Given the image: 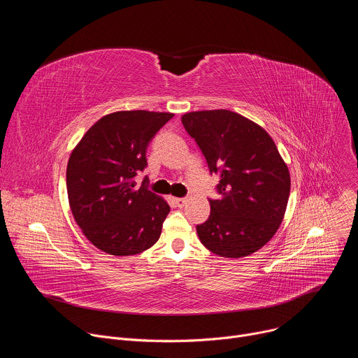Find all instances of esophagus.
<instances>
[{"mask_svg":"<svg viewBox=\"0 0 358 358\" xmlns=\"http://www.w3.org/2000/svg\"><path fill=\"white\" fill-rule=\"evenodd\" d=\"M173 199L177 203V207H180V208H182L187 203V198H173Z\"/></svg>","mask_w":358,"mask_h":358,"instance_id":"34e87169","label":"esophagus"}]
</instances>
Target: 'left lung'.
<instances>
[{
  "mask_svg": "<svg viewBox=\"0 0 358 358\" xmlns=\"http://www.w3.org/2000/svg\"><path fill=\"white\" fill-rule=\"evenodd\" d=\"M210 173L221 177L220 199H210L208 220L196 225L201 243L224 258H243L279 229L290 194V174L268 131L225 109L182 115Z\"/></svg>",
  "mask_w": 358,
  "mask_h": 358,
  "instance_id": "obj_1",
  "label": "left lung"
}]
</instances>
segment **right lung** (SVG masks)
Returning a JSON list of instances; mask_svg holds the SVG:
<instances>
[{
  "label": "right lung",
  "instance_id": "add662e5",
  "mask_svg": "<svg viewBox=\"0 0 358 358\" xmlns=\"http://www.w3.org/2000/svg\"><path fill=\"white\" fill-rule=\"evenodd\" d=\"M173 113L122 110L99 119L72 150L66 169L69 207L83 235L100 250L131 257L155 245L167 201L136 187L145 150Z\"/></svg>",
  "mask_w": 358,
  "mask_h": 358
}]
</instances>
